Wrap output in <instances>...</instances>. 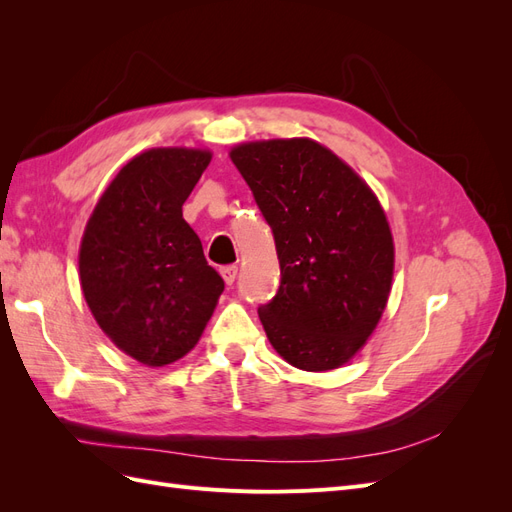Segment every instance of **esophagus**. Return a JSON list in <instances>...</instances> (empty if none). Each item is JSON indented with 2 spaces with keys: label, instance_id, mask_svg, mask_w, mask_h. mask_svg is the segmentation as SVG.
I'll use <instances>...</instances> for the list:
<instances>
[{
  "label": "esophagus",
  "instance_id": "obj_1",
  "mask_svg": "<svg viewBox=\"0 0 512 512\" xmlns=\"http://www.w3.org/2000/svg\"><path fill=\"white\" fill-rule=\"evenodd\" d=\"M237 267L235 265H228V267H222L220 269V273H222V277H224V282L228 284V286H232L235 284V280H237Z\"/></svg>",
  "mask_w": 512,
  "mask_h": 512
}]
</instances>
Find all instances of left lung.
<instances>
[{"instance_id": "left-lung-1", "label": "left lung", "mask_w": 512, "mask_h": 512, "mask_svg": "<svg viewBox=\"0 0 512 512\" xmlns=\"http://www.w3.org/2000/svg\"><path fill=\"white\" fill-rule=\"evenodd\" d=\"M230 160L280 258V288L258 307L271 346L305 371L348 363L374 333L393 282V235L376 194L312 138L243 143Z\"/></svg>"}]
</instances>
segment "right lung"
I'll return each mask as SVG.
<instances>
[{
	"mask_svg": "<svg viewBox=\"0 0 512 512\" xmlns=\"http://www.w3.org/2000/svg\"><path fill=\"white\" fill-rule=\"evenodd\" d=\"M209 162L203 149L141 153L119 170L85 226V301L111 342L149 367L196 346L224 290L181 211Z\"/></svg>",
	"mask_w": 512,
	"mask_h": 512,
	"instance_id": "obj_1",
	"label": "right lung"
}]
</instances>
